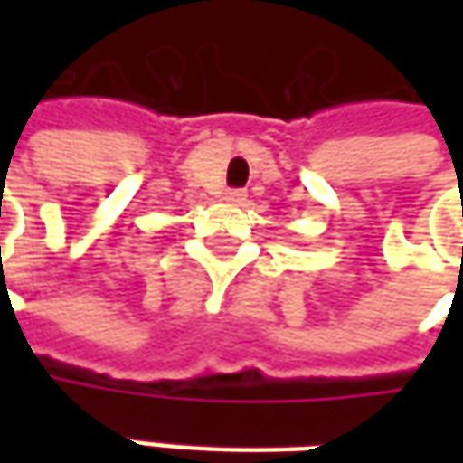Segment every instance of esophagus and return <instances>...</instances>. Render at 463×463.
<instances>
[{
	"mask_svg": "<svg viewBox=\"0 0 463 463\" xmlns=\"http://www.w3.org/2000/svg\"><path fill=\"white\" fill-rule=\"evenodd\" d=\"M223 201L232 205H240L247 201V193H244V190H226V193H223Z\"/></svg>",
	"mask_w": 463,
	"mask_h": 463,
	"instance_id": "esophagus-1",
	"label": "esophagus"
}]
</instances>
